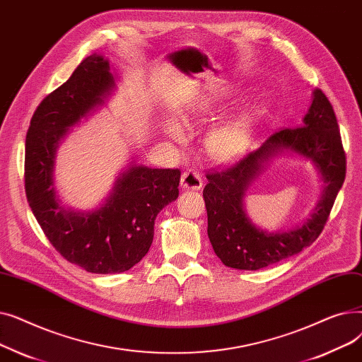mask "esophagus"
Listing matches in <instances>:
<instances>
[{
  "instance_id": "1",
  "label": "esophagus",
  "mask_w": 362,
  "mask_h": 362,
  "mask_svg": "<svg viewBox=\"0 0 362 362\" xmlns=\"http://www.w3.org/2000/svg\"><path fill=\"white\" fill-rule=\"evenodd\" d=\"M180 183L185 189H191V191H199L202 187V177L199 175V171L189 168L186 171H183Z\"/></svg>"
}]
</instances>
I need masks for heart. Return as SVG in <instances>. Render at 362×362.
<instances>
[{
	"label": "heart",
	"mask_w": 362,
	"mask_h": 362,
	"mask_svg": "<svg viewBox=\"0 0 362 362\" xmlns=\"http://www.w3.org/2000/svg\"><path fill=\"white\" fill-rule=\"evenodd\" d=\"M251 126V117L243 114V116L214 127L206 136V151L210 152L211 157L220 161L238 157L250 141ZM167 132L175 138H182L183 135L182 124L177 120L168 122Z\"/></svg>",
	"instance_id": "1"
}]
</instances>
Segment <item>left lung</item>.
<instances>
[{
	"label": "left lung",
	"mask_w": 362,
	"mask_h": 362,
	"mask_svg": "<svg viewBox=\"0 0 362 362\" xmlns=\"http://www.w3.org/2000/svg\"><path fill=\"white\" fill-rule=\"evenodd\" d=\"M283 148L313 159L327 185L311 219L291 233L269 234L255 228L244 216L241 198L260 164ZM204 201L208 217V238L216 255L227 267L259 270L299 254L325 229L337 192L346 176V154L341 145L334 110L321 89L302 126L284 127L232 165L205 175Z\"/></svg>",
	"instance_id": "8db88e82"
}]
</instances>
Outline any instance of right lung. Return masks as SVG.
Instances as JSON below:
<instances>
[{"instance_id":"right-lung-1","label":"right lung","mask_w":362,"mask_h":362,"mask_svg":"<svg viewBox=\"0 0 362 362\" xmlns=\"http://www.w3.org/2000/svg\"><path fill=\"white\" fill-rule=\"evenodd\" d=\"M110 64L92 54L62 86L48 93L30 119L25 149V191L42 232L63 258L97 274L130 270L149 251L154 221L179 195V168L130 167L104 206L67 211L55 198V148L74 124L112 88Z\"/></svg>"}]
</instances>
